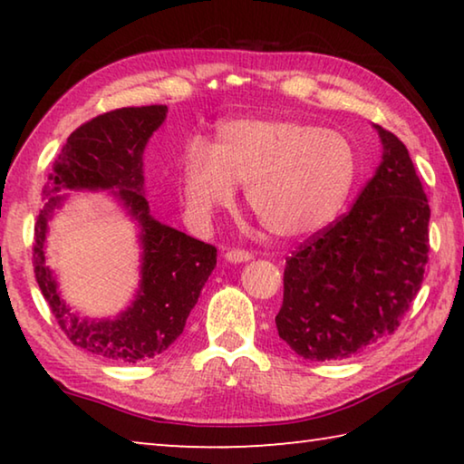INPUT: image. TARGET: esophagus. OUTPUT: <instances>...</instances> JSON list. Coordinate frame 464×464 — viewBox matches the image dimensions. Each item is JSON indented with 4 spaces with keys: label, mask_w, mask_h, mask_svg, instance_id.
Segmentation results:
<instances>
[{
    "label": "esophagus",
    "mask_w": 464,
    "mask_h": 464,
    "mask_svg": "<svg viewBox=\"0 0 464 464\" xmlns=\"http://www.w3.org/2000/svg\"><path fill=\"white\" fill-rule=\"evenodd\" d=\"M225 260L231 262V264H243V262L251 260V254L246 249H229L225 254Z\"/></svg>",
    "instance_id": "esophagus-1"
}]
</instances>
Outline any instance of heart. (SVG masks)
I'll list each match as a JSON object with an SVG mask.
<instances>
[{
    "instance_id": "1",
    "label": "heart",
    "mask_w": 464,
    "mask_h": 464,
    "mask_svg": "<svg viewBox=\"0 0 464 464\" xmlns=\"http://www.w3.org/2000/svg\"><path fill=\"white\" fill-rule=\"evenodd\" d=\"M358 155L350 139L288 116L225 121L208 147L194 140L179 160L188 215L207 223L231 207L237 186L266 231L303 239L334 221L354 188Z\"/></svg>"
}]
</instances>
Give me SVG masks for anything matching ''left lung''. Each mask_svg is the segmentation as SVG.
<instances>
[{
  "label": "left lung",
  "instance_id": "1",
  "mask_svg": "<svg viewBox=\"0 0 464 464\" xmlns=\"http://www.w3.org/2000/svg\"><path fill=\"white\" fill-rule=\"evenodd\" d=\"M382 143L374 176L340 221L286 260L278 335L324 362L389 337L418 295L428 264L430 204L407 147L372 124Z\"/></svg>",
  "mask_w": 464,
  "mask_h": 464
}]
</instances>
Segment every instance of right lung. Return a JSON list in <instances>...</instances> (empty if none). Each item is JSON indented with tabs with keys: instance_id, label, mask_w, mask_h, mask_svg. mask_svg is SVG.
<instances>
[{
	"instance_id": "right-lung-1",
	"label": "right lung",
	"mask_w": 464,
	"mask_h": 464,
	"mask_svg": "<svg viewBox=\"0 0 464 464\" xmlns=\"http://www.w3.org/2000/svg\"><path fill=\"white\" fill-rule=\"evenodd\" d=\"M168 116V106L119 108L69 135L53 163L34 225V274L44 301L69 340L114 362H140L166 352L184 332L200 290L217 266V249L149 213L143 151ZM61 191H110L140 227L141 280L130 307L110 320H90L60 296L45 266L48 221L62 206Z\"/></svg>"
}]
</instances>
